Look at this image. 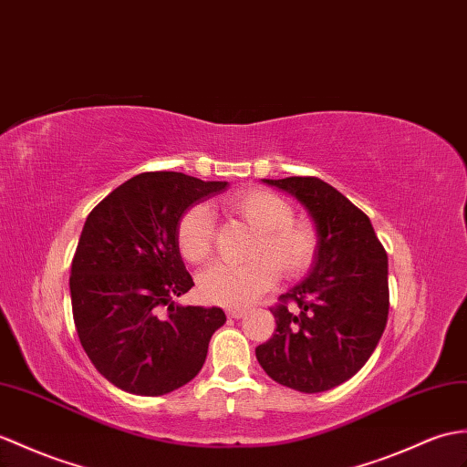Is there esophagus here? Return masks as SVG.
Segmentation results:
<instances>
[{"label":"esophagus","instance_id":"34e87169","mask_svg":"<svg viewBox=\"0 0 467 467\" xmlns=\"http://www.w3.org/2000/svg\"><path fill=\"white\" fill-rule=\"evenodd\" d=\"M244 314H246L244 308H229V310H226V317H229V318H243Z\"/></svg>","mask_w":467,"mask_h":467}]
</instances>
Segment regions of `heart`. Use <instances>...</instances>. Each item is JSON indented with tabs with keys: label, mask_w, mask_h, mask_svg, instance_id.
Masks as SVG:
<instances>
[{
	"label": "heart",
	"mask_w": 467,
	"mask_h": 467,
	"mask_svg": "<svg viewBox=\"0 0 467 467\" xmlns=\"http://www.w3.org/2000/svg\"><path fill=\"white\" fill-rule=\"evenodd\" d=\"M223 211L254 231L244 265H214L199 278L201 296L219 306H241L283 278L306 273L318 253V231L308 219H295L290 202L265 189L226 194ZM177 248L191 265L207 263L214 246V224L204 207L184 211L177 224Z\"/></svg>",
	"instance_id": "b5f03b06"
}]
</instances>
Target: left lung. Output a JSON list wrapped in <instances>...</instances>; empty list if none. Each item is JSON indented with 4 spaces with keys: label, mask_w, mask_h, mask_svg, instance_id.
Returning a JSON list of instances; mask_svg holds the SVG:
<instances>
[{
    "label": "left lung",
    "mask_w": 467,
    "mask_h": 467,
    "mask_svg": "<svg viewBox=\"0 0 467 467\" xmlns=\"http://www.w3.org/2000/svg\"><path fill=\"white\" fill-rule=\"evenodd\" d=\"M305 204L318 231L310 273L270 308L273 338L256 360L275 382L327 392L360 370L388 322V254L368 216L317 177L263 179Z\"/></svg>",
    "instance_id": "1"
}]
</instances>
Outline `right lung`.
<instances>
[{"label":"right lung","instance_id":"obj_1","mask_svg":"<svg viewBox=\"0 0 467 467\" xmlns=\"http://www.w3.org/2000/svg\"><path fill=\"white\" fill-rule=\"evenodd\" d=\"M226 181L155 171L125 181L87 216L69 290L79 342L113 386L162 396L201 372L221 308L179 306L194 283L177 248L182 213Z\"/></svg>","mask_w":467,"mask_h":467}]
</instances>
